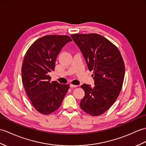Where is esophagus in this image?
Segmentation results:
<instances>
[{"label": "esophagus", "mask_w": 146, "mask_h": 146, "mask_svg": "<svg viewBox=\"0 0 146 146\" xmlns=\"http://www.w3.org/2000/svg\"><path fill=\"white\" fill-rule=\"evenodd\" d=\"M70 86L71 88H76L78 86L77 85H74V84H70Z\"/></svg>", "instance_id": "1"}]
</instances>
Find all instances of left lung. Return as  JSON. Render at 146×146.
<instances>
[{
  "label": "left lung",
  "mask_w": 146,
  "mask_h": 146,
  "mask_svg": "<svg viewBox=\"0 0 146 146\" xmlns=\"http://www.w3.org/2000/svg\"><path fill=\"white\" fill-rule=\"evenodd\" d=\"M82 52L90 71H93L94 86L83 84L84 96L80 106L93 116L111 108L123 86L125 66L119 50L105 37L97 33L71 35Z\"/></svg>",
  "instance_id": "obj_1"
}]
</instances>
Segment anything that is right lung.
<instances>
[{
  "mask_svg": "<svg viewBox=\"0 0 146 146\" xmlns=\"http://www.w3.org/2000/svg\"><path fill=\"white\" fill-rule=\"evenodd\" d=\"M71 41L67 35H46L36 40L26 52L22 83L33 106L40 113L49 114L58 109L69 89V84L51 82L49 73L55 69L61 50Z\"/></svg>",
  "mask_w": 146,
  "mask_h": 146,
  "instance_id": "1",
  "label": "right lung"
}]
</instances>
